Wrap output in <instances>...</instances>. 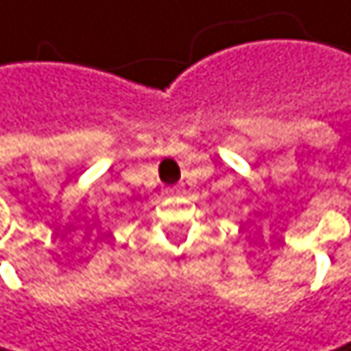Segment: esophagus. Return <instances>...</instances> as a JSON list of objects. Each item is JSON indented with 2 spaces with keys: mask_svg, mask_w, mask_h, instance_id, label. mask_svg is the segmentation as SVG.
<instances>
[{
  "mask_svg": "<svg viewBox=\"0 0 351 351\" xmlns=\"http://www.w3.org/2000/svg\"><path fill=\"white\" fill-rule=\"evenodd\" d=\"M164 193L166 195H177V193H181V189L179 187H168V189H164Z\"/></svg>",
  "mask_w": 351,
  "mask_h": 351,
  "instance_id": "1",
  "label": "esophagus"
}]
</instances>
